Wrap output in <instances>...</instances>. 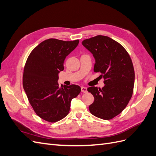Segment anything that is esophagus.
I'll list each match as a JSON object with an SVG mask.
<instances>
[{"mask_svg":"<svg viewBox=\"0 0 156 156\" xmlns=\"http://www.w3.org/2000/svg\"><path fill=\"white\" fill-rule=\"evenodd\" d=\"M81 92L83 93H86L87 92V88L84 87H81Z\"/></svg>","mask_w":156,"mask_h":156,"instance_id":"obj_1","label":"esophagus"}]
</instances>
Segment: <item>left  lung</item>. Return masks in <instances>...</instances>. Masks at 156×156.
<instances>
[{
	"label": "left lung",
	"instance_id": "1",
	"mask_svg": "<svg viewBox=\"0 0 156 156\" xmlns=\"http://www.w3.org/2000/svg\"><path fill=\"white\" fill-rule=\"evenodd\" d=\"M95 58L94 72L104 79L102 88H88L94 101L89 106L93 115L111 120L126 107L133 91L135 72L131 59L124 47L111 37L98 35L82 41Z\"/></svg>",
	"mask_w": 156,
	"mask_h": 156
}]
</instances>
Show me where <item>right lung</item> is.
<instances>
[{
	"instance_id": "obj_1",
	"label": "right lung",
	"mask_w": 156,
	"mask_h": 156,
	"mask_svg": "<svg viewBox=\"0 0 156 156\" xmlns=\"http://www.w3.org/2000/svg\"><path fill=\"white\" fill-rule=\"evenodd\" d=\"M79 40L50 38L32 51L24 68L23 86L36 115L49 122L66 116L73 98L81 88L78 85L59 87L58 73L64 69L66 57L79 44Z\"/></svg>"
}]
</instances>
